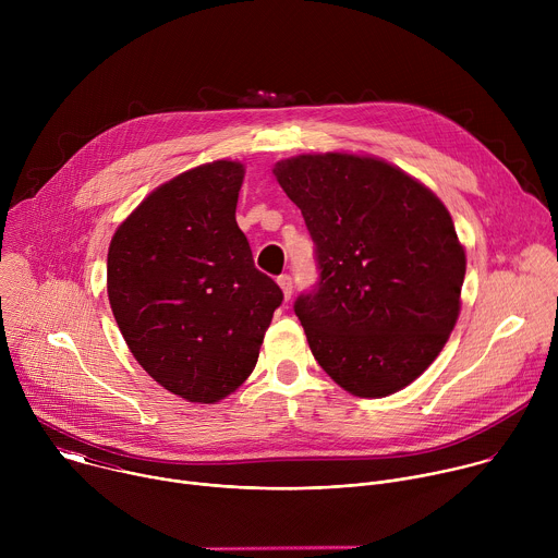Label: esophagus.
<instances>
[{"mask_svg": "<svg viewBox=\"0 0 558 558\" xmlns=\"http://www.w3.org/2000/svg\"><path fill=\"white\" fill-rule=\"evenodd\" d=\"M278 284H280V289H282V293H284V300H289L291 293H293V280H291V276H289V274L278 276Z\"/></svg>", "mask_w": 558, "mask_h": 558, "instance_id": "esophagus-1", "label": "esophagus"}]
</instances>
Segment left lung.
Listing matches in <instances>:
<instances>
[{
	"instance_id": "8db88e82",
	"label": "left lung",
	"mask_w": 558,
	"mask_h": 558,
	"mask_svg": "<svg viewBox=\"0 0 558 558\" xmlns=\"http://www.w3.org/2000/svg\"><path fill=\"white\" fill-rule=\"evenodd\" d=\"M274 174L315 245L320 274L293 304L313 357L351 395L402 390L459 315L465 254L448 209L371 156L300 154Z\"/></svg>"
}]
</instances>
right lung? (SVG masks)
I'll use <instances>...</instances> for the list:
<instances>
[{
    "instance_id": "1",
    "label": "right lung",
    "mask_w": 558,
    "mask_h": 558,
    "mask_svg": "<svg viewBox=\"0 0 558 558\" xmlns=\"http://www.w3.org/2000/svg\"><path fill=\"white\" fill-rule=\"evenodd\" d=\"M245 168L214 161L156 187L117 229L108 298L136 357L163 388L214 404L254 371L282 304L235 222Z\"/></svg>"
}]
</instances>
